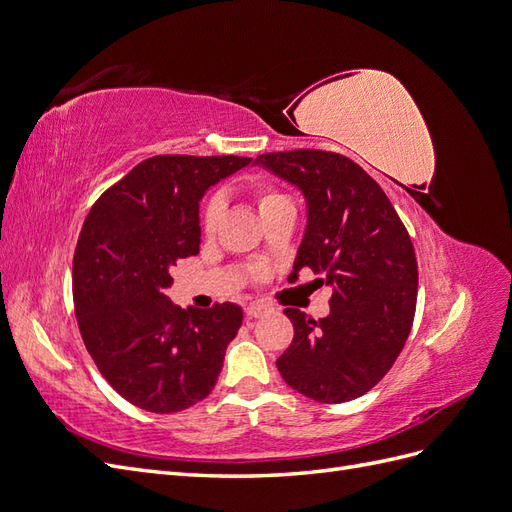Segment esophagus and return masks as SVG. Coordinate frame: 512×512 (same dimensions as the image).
Listing matches in <instances>:
<instances>
[{
	"label": "esophagus",
	"instance_id": "obj_1",
	"mask_svg": "<svg viewBox=\"0 0 512 512\" xmlns=\"http://www.w3.org/2000/svg\"><path fill=\"white\" fill-rule=\"evenodd\" d=\"M271 312H273V307L267 305V303H260V301L250 303V305L245 307L247 318H262V316H267V314H271Z\"/></svg>",
	"mask_w": 512,
	"mask_h": 512
}]
</instances>
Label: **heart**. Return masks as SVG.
Segmentation results:
<instances>
[{
	"mask_svg": "<svg viewBox=\"0 0 512 512\" xmlns=\"http://www.w3.org/2000/svg\"><path fill=\"white\" fill-rule=\"evenodd\" d=\"M252 194H254V198H256L258 211L267 209V207H271V205H275V203H282V200H288L284 194H280L277 190L269 188V185H265V183H254V185H252ZM222 211H224V207H222V200H220V198H211L209 203L205 205L203 218H200V224H203L205 235H213L215 228H218V224H220V220H222ZM254 275L258 277V280H262V277L267 275V271L262 269V267H258V269L254 271Z\"/></svg>",
	"mask_w": 512,
	"mask_h": 512,
	"instance_id": "obj_1",
	"label": "heart"
}]
</instances>
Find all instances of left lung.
<instances>
[{"instance_id": "1", "label": "left lung", "mask_w": 512, "mask_h": 512, "mask_svg": "<svg viewBox=\"0 0 512 512\" xmlns=\"http://www.w3.org/2000/svg\"><path fill=\"white\" fill-rule=\"evenodd\" d=\"M256 164L297 185L307 200L305 235L288 280L312 269L314 284L333 290L327 318L284 309L294 337L277 369L301 395L344 404L374 389L410 335L418 288L414 245L384 190L342 153L273 151Z\"/></svg>"}]
</instances>
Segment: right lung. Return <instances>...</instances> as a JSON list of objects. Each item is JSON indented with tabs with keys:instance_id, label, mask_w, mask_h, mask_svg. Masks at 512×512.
<instances>
[{
	"instance_id": "right-lung-1",
	"label": "right lung",
	"mask_w": 512,
	"mask_h": 512,
	"mask_svg": "<svg viewBox=\"0 0 512 512\" xmlns=\"http://www.w3.org/2000/svg\"><path fill=\"white\" fill-rule=\"evenodd\" d=\"M252 158L153 156L87 213L72 262L74 312L100 374L132 406L170 414L205 399L235 339V303L181 309L170 269L200 252L198 203Z\"/></svg>"
}]
</instances>
